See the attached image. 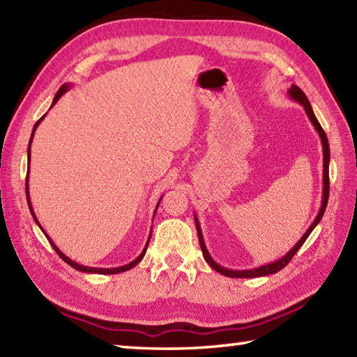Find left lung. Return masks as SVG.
<instances>
[{
	"label": "left lung",
	"instance_id": "8db88e82",
	"mask_svg": "<svg viewBox=\"0 0 357 357\" xmlns=\"http://www.w3.org/2000/svg\"><path fill=\"white\" fill-rule=\"evenodd\" d=\"M288 96L291 98V100L298 101L301 105H304L305 113L308 115L310 121H312V124L314 126L316 132L319 133V138L322 142V151H324V190H322V204H321V208H319V213H317L316 219L313 221V224L308 227V230L304 233V236H302L298 242H296V245L288 252L285 256L280 257L278 261H273L270 264H265L261 265V267L257 268H250V270H231V268H225L222 265H219L218 262L213 261V257L210 256L208 250L206 247V242H204L202 238V231H201V225L198 218L195 216V222H196V230H198V239H199V245L202 250V255H204V259L207 261V264L210 265L211 268L216 270L218 273H221L224 276H229V278H259V276H268V275H275L279 270H282L285 265L291 261V257L296 255V252L302 247V244L307 241V238L310 236V233L314 230V227L319 224V221L322 219L324 213H325V208H327V202H328V195H330V176H328V167H330V146H328V139H327V135H325L324 128L321 127L319 121L314 116V112L312 109V104H310L308 98L305 96V93L302 92V90L298 86H291L288 89Z\"/></svg>",
	"mask_w": 357,
	"mask_h": 357
}]
</instances>
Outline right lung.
<instances>
[{
	"mask_svg": "<svg viewBox=\"0 0 357 357\" xmlns=\"http://www.w3.org/2000/svg\"><path fill=\"white\" fill-rule=\"evenodd\" d=\"M70 89V84H63L61 87H59V90L56 92V95H55V98H53V102H52V105L50 107H53V105H55L56 102H58V100L59 98H61L67 90ZM45 116V115H44ZM44 116H41L40 119L36 121L35 123V126H33V130H32V136H30V141H29V149H27V161L30 162V144H32V139H33V135H35V130H36V127L40 126V123L41 121L44 119ZM26 198H27V204H29V208H30V213H32V216H33V219H35V222L38 224V227H40V229L43 230V227H41V224L38 222V219H36V216H35V211H33V208H32V204H30V196H29V174H27V178H26ZM161 199L162 198H159V201H158V206H159V202H161ZM158 206H156V208H158ZM155 213H156V210H155ZM44 231V230H43ZM44 234H45V238L49 239V242L52 244V247H53V250H55V252L59 255V257H61V259L64 261V262H67L70 265V267H73L75 270H78V271H82V273H96V275H116V273H123V271H127V270H130V268H133L136 264L138 262H141V259L144 257V255H146V252H147V247H149V241H150V236H149V239H147V244H146V247H144V250L141 252V255L136 257L135 261H132V262H128L127 265H123V267H116V268H98V267H86V265H81V264H78V262H75V261H72L70 257H67L61 250H59L55 244H53V241L49 238V234L44 231ZM150 234H151V231H150Z\"/></svg>",
	"mask_w": 357,
	"mask_h": 357,
	"instance_id": "add662e5",
	"label": "right lung"
}]
</instances>
